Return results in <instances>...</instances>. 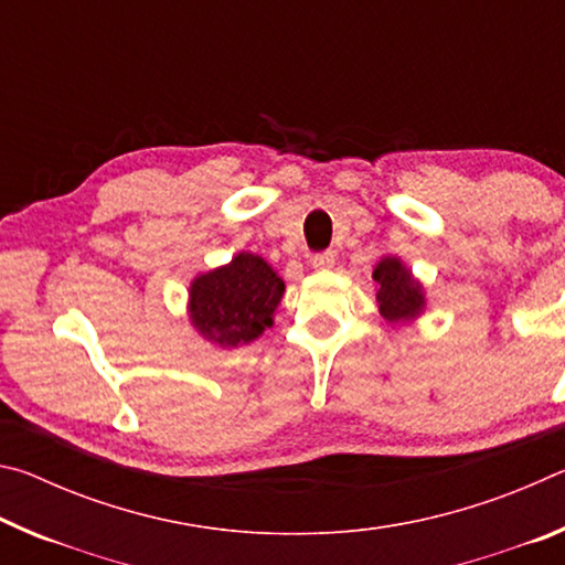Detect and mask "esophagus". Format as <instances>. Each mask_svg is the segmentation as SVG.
Masks as SVG:
<instances>
[{
  "instance_id": "34e87169",
  "label": "esophagus",
  "mask_w": 565,
  "mask_h": 565,
  "mask_svg": "<svg viewBox=\"0 0 565 565\" xmlns=\"http://www.w3.org/2000/svg\"><path fill=\"white\" fill-rule=\"evenodd\" d=\"M333 264H337V256H333V252H321V254L311 256V266L317 271H329V269H333Z\"/></svg>"
}]
</instances>
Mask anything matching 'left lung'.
I'll return each instance as SVG.
<instances>
[{
  "label": "left lung",
  "mask_w": 565,
  "mask_h": 565,
  "mask_svg": "<svg viewBox=\"0 0 565 565\" xmlns=\"http://www.w3.org/2000/svg\"><path fill=\"white\" fill-rule=\"evenodd\" d=\"M371 279L376 281V301L379 311L391 327H406L416 319L424 317L426 311V289L420 284L414 271L401 262V256L386 254L381 256L374 266Z\"/></svg>",
  "instance_id": "1"
}]
</instances>
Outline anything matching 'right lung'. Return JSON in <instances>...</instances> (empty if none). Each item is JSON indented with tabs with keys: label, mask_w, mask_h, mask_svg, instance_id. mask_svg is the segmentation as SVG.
Returning a JSON list of instances; mask_svg holds the SVG:
<instances>
[{
	"label": "right lung",
	"mask_w": 565,
	"mask_h": 565,
	"mask_svg": "<svg viewBox=\"0 0 565 565\" xmlns=\"http://www.w3.org/2000/svg\"><path fill=\"white\" fill-rule=\"evenodd\" d=\"M284 281L259 254L238 252L232 262L196 274L189 284L186 317L216 349H238L274 327Z\"/></svg>",
	"instance_id": "add662e5"
}]
</instances>
